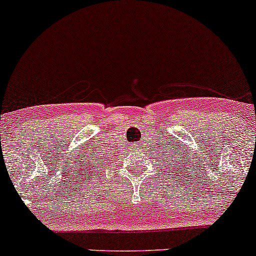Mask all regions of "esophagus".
<instances>
[{
	"label": "esophagus",
	"instance_id": "34e87169",
	"mask_svg": "<svg viewBox=\"0 0 256 256\" xmlns=\"http://www.w3.org/2000/svg\"><path fill=\"white\" fill-rule=\"evenodd\" d=\"M136 146H137V144H136Z\"/></svg>",
	"mask_w": 256,
	"mask_h": 256
}]
</instances>
